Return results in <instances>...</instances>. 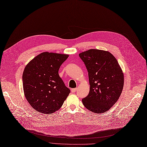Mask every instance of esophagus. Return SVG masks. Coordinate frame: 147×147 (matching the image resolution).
Masks as SVG:
<instances>
[{"label":"esophagus","mask_w":147,"mask_h":147,"mask_svg":"<svg viewBox=\"0 0 147 147\" xmlns=\"http://www.w3.org/2000/svg\"><path fill=\"white\" fill-rule=\"evenodd\" d=\"M76 90H77L76 88H74V89H71V92H72V93H74V92H76Z\"/></svg>","instance_id":"esophagus-1"}]
</instances>
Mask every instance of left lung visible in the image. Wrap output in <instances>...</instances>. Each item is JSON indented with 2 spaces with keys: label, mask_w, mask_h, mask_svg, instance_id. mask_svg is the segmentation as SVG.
<instances>
[{
  "label": "left lung",
  "mask_w": 147,
  "mask_h": 147,
  "mask_svg": "<svg viewBox=\"0 0 147 147\" xmlns=\"http://www.w3.org/2000/svg\"><path fill=\"white\" fill-rule=\"evenodd\" d=\"M88 71L90 91L82 99L95 113L109 110L117 101L124 85V74L117 59L109 51L91 49L79 54Z\"/></svg>",
  "instance_id": "obj_1"
}]
</instances>
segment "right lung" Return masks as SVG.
<instances>
[{
  "label": "right lung",
  "instance_id": "obj_1",
  "mask_svg": "<svg viewBox=\"0 0 147 147\" xmlns=\"http://www.w3.org/2000/svg\"><path fill=\"white\" fill-rule=\"evenodd\" d=\"M67 54L45 52L37 55L26 66L22 74L23 90L33 109L44 114L58 110L70 90L59 77L60 66Z\"/></svg>",
  "mask_w": 147,
  "mask_h": 147
}]
</instances>
